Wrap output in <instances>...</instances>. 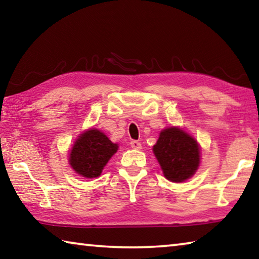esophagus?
<instances>
[{"mask_svg":"<svg viewBox=\"0 0 259 259\" xmlns=\"http://www.w3.org/2000/svg\"><path fill=\"white\" fill-rule=\"evenodd\" d=\"M130 145L131 147L135 148V150H142V144L137 142V140H133V142L130 143Z\"/></svg>","mask_w":259,"mask_h":259,"instance_id":"obj_1","label":"esophagus"}]
</instances>
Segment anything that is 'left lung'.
Returning <instances> with one entry per match:
<instances>
[{"label":"left lung","mask_w":259,"mask_h":259,"mask_svg":"<svg viewBox=\"0 0 259 259\" xmlns=\"http://www.w3.org/2000/svg\"><path fill=\"white\" fill-rule=\"evenodd\" d=\"M153 153L164 177L172 183L187 181L199 169L201 150L198 140L178 126L161 131Z\"/></svg>","instance_id":"1"}]
</instances>
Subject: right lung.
<instances>
[{
	"label": "right lung",
	"instance_id": "1",
	"mask_svg": "<svg viewBox=\"0 0 259 259\" xmlns=\"http://www.w3.org/2000/svg\"><path fill=\"white\" fill-rule=\"evenodd\" d=\"M119 150L103 131L91 128L77 136L68 154V163L77 175L84 178H96L104 166Z\"/></svg>",
	"mask_w": 259,
	"mask_h": 259
}]
</instances>
